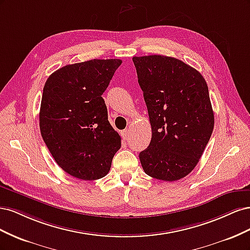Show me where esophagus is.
I'll return each instance as SVG.
<instances>
[{
	"mask_svg": "<svg viewBox=\"0 0 250 250\" xmlns=\"http://www.w3.org/2000/svg\"><path fill=\"white\" fill-rule=\"evenodd\" d=\"M129 133H130L129 128H127V129H124V130L121 131V135H122V138H123L124 140L127 139V137H128V135H129Z\"/></svg>",
	"mask_w": 250,
	"mask_h": 250,
	"instance_id": "1",
	"label": "esophagus"
}]
</instances>
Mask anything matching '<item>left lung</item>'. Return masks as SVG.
Segmentation results:
<instances>
[{
    "instance_id": "8db88e82",
    "label": "left lung",
    "mask_w": 250,
    "mask_h": 250,
    "mask_svg": "<svg viewBox=\"0 0 250 250\" xmlns=\"http://www.w3.org/2000/svg\"><path fill=\"white\" fill-rule=\"evenodd\" d=\"M152 138L140 153L147 175L184 178L198 164L214 129V112L202 75L179 59L133 57Z\"/></svg>"
}]
</instances>
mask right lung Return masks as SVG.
<instances>
[{
  "instance_id": "1",
  "label": "right lung",
  "mask_w": 250,
  "mask_h": 250,
  "mask_svg": "<svg viewBox=\"0 0 250 250\" xmlns=\"http://www.w3.org/2000/svg\"><path fill=\"white\" fill-rule=\"evenodd\" d=\"M121 63L120 59H93L67 64L44 83L42 137L59 167L76 178L104 177L121 148L102 98Z\"/></svg>"
}]
</instances>
